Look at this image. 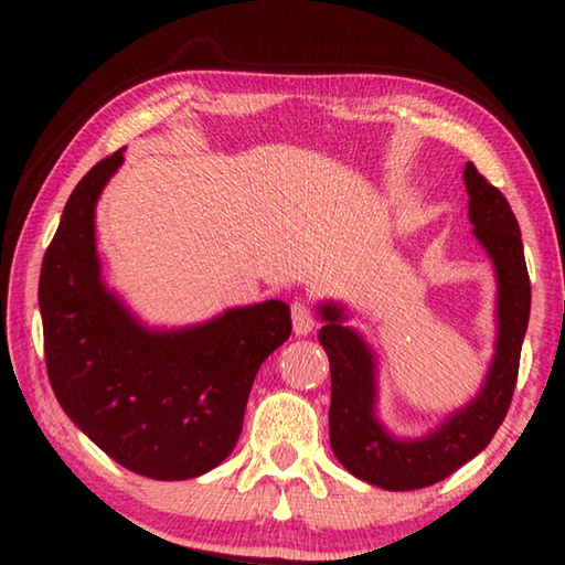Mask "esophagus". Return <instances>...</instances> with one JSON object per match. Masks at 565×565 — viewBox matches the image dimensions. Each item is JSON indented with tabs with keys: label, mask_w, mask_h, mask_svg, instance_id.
I'll list each match as a JSON object with an SVG mask.
<instances>
[{
	"label": "esophagus",
	"mask_w": 565,
	"mask_h": 565,
	"mask_svg": "<svg viewBox=\"0 0 565 565\" xmlns=\"http://www.w3.org/2000/svg\"><path fill=\"white\" fill-rule=\"evenodd\" d=\"M291 321H294V331L296 337H306V333L313 331V311L306 301H294L291 303Z\"/></svg>",
	"instance_id": "34e87169"
}]
</instances>
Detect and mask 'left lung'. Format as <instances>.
Here are the masks:
<instances>
[{"label": "left lung", "instance_id": "1", "mask_svg": "<svg viewBox=\"0 0 565 565\" xmlns=\"http://www.w3.org/2000/svg\"><path fill=\"white\" fill-rule=\"evenodd\" d=\"M468 218L489 252L499 281V337L495 356L478 396L424 438L408 441L388 434L376 416V359L356 331L343 327L339 303H321L319 341L331 363L329 438L333 456L361 481L386 491H414L444 481L491 444L509 414L525 329L531 281L523 259L521 228L509 202L468 161Z\"/></svg>", "mask_w": 565, "mask_h": 565}]
</instances>
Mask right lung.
<instances>
[{
    "label": "right lung",
    "mask_w": 565,
    "mask_h": 565,
    "mask_svg": "<svg viewBox=\"0 0 565 565\" xmlns=\"http://www.w3.org/2000/svg\"><path fill=\"white\" fill-rule=\"evenodd\" d=\"M121 161L124 149L84 174L44 254L46 374L64 414L109 458L184 481L234 451L256 371L291 337V313L271 299L199 327H141L104 286L94 238L97 199Z\"/></svg>",
    "instance_id": "obj_1"
}]
</instances>
